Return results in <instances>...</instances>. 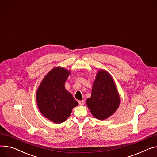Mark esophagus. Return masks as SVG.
Here are the masks:
<instances>
[{
    "label": "esophagus",
    "mask_w": 157,
    "mask_h": 157,
    "mask_svg": "<svg viewBox=\"0 0 157 157\" xmlns=\"http://www.w3.org/2000/svg\"><path fill=\"white\" fill-rule=\"evenodd\" d=\"M78 104H79L80 105H83L85 104V101H84V100L79 101H78Z\"/></svg>",
    "instance_id": "obj_1"
}]
</instances>
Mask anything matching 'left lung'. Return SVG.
I'll return each mask as SVG.
<instances>
[{
    "mask_svg": "<svg viewBox=\"0 0 157 157\" xmlns=\"http://www.w3.org/2000/svg\"><path fill=\"white\" fill-rule=\"evenodd\" d=\"M119 103V94L112 77L101 70L93 84L91 97L87 100L92 114L98 119H105L117 110Z\"/></svg>",
    "mask_w": 157,
    "mask_h": 157,
    "instance_id": "left-lung-1",
    "label": "left lung"
}]
</instances>
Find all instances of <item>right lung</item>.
Returning a JSON list of instances; mask_svg holds the SVG:
<instances>
[{
	"mask_svg": "<svg viewBox=\"0 0 157 157\" xmlns=\"http://www.w3.org/2000/svg\"><path fill=\"white\" fill-rule=\"evenodd\" d=\"M70 72L56 67L42 80L37 90L36 100L41 114L55 123H61L69 117L71 109L78 105L65 87Z\"/></svg>",
	"mask_w": 157,
	"mask_h": 157,
	"instance_id": "right-lung-1",
	"label": "right lung"
}]
</instances>
